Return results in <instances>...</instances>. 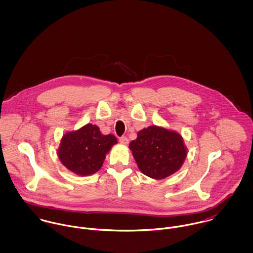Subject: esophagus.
I'll use <instances>...</instances> for the list:
<instances>
[{"label": "esophagus", "instance_id": "esophagus-1", "mask_svg": "<svg viewBox=\"0 0 253 253\" xmlns=\"http://www.w3.org/2000/svg\"><path fill=\"white\" fill-rule=\"evenodd\" d=\"M119 141H120V143H121V144H128V139H127V137H126V136H122V137H120Z\"/></svg>", "mask_w": 253, "mask_h": 253}]
</instances>
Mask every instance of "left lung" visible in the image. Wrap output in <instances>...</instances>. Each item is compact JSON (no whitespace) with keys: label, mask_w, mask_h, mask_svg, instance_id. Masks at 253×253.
Returning a JSON list of instances; mask_svg holds the SVG:
<instances>
[{"label":"left lung","mask_w":253,"mask_h":253,"mask_svg":"<svg viewBox=\"0 0 253 253\" xmlns=\"http://www.w3.org/2000/svg\"><path fill=\"white\" fill-rule=\"evenodd\" d=\"M129 149L141 172L154 179L176 172L187 155L180 134L155 126L140 130Z\"/></svg>","instance_id":"obj_1"}]
</instances>
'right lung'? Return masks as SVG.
<instances>
[{"label":"right lung","mask_w":253,"mask_h":253,"mask_svg":"<svg viewBox=\"0 0 253 253\" xmlns=\"http://www.w3.org/2000/svg\"><path fill=\"white\" fill-rule=\"evenodd\" d=\"M116 143L113 134L103 135L97 126L88 124L62 137L58 157L74 173L89 175L99 170L106 154Z\"/></svg>","instance_id":"add662e5"}]
</instances>
